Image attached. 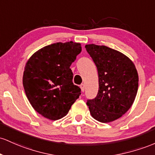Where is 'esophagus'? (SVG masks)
<instances>
[{"label":"esophagus","instance_id":"1","mask_svg":"<svg viewBox=\"0 0 155 155\" xmlns=\"http://www.w3.org/2000/svg\"><path fill=\"white\" fill-rule=\"evenodd\" d=\"M80 87H81V91H82L83 92L84 91V90H85V85L83 84V83H82V84H81V86H80Z\"/></svg>","mask_w":155,"mask_h":155}]
</instances>
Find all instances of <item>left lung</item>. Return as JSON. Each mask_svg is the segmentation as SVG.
<instances>
[{"instance_id": "8db88e82", "label": "left lung", "mask_w": 155, "mask_h": 155, "mask_svg": "<svg viewBox=\"0 0 155 155\" xmlns=\"http://www.w3.org/2000/svg\"><path fill=\"white\" fill-rule=\"evenodd\" d=\"M86 51L98 71L97 97L87 100L94 119L102 123L115 121L133 105L138 88L133 62L123 53L104 45H86Z\"/></svg>"}]
</instances>
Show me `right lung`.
<instances>
[{"mask_svg":"<svg viewBox=\"0 0 155 155\" xmlns=\"http://www.w3.org/2000/svg\"><path fill=\"white\" fill-rule=\"evenodd\" d=\"M81 52L80 43L57 42L39 50L26 63L22 78L25 94L34 110L47 119L63 118L81 94L70 69Z\"/></svg>","mask_w":155,"mask_h":155,"instance_id":"right-lung-1","label":"right lung"}]
</instances>
